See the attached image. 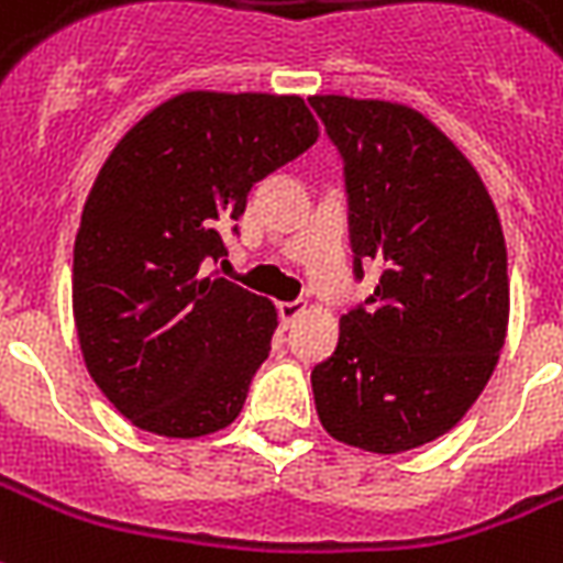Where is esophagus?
Returning <instances> with one entry per match:
<instances>
[{
    "label": "esophagus",
    "mask_w": 563,
    "mask_h": 563,
    "mask_svg": "<svg viewBox=\"0 0 563 563\" xmlns=\"http://www.w3.org/2000/svg\"><path fill=\"white\" fill-rule=\"evenodd\" d=\"M277 313H280L283 324H292L295 319L303 313V303L301 301H283L280 307H277Z\"/></svg>",
    "instance_id": "obj_1"
}]
</instances>
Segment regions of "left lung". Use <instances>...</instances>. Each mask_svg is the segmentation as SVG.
Instances as JSON below:
<instances>
[{
  "instance_id": "left-lung-1",
  "label": "left lung",
  "mask_w": 563,
  "mask_h": 563,
  "mask_svg": "<svg viewBox=\"0 0 563 563\" xmlns=\"http://www.w3.org/2000/svg\"><path fill=\"white\" fill-rule=\"evenodd\" d=\"M343 154L349 229L382 274L340 316L334 355L313 366L324 432L402 453L451 432L493 376L510 319L507 247L472 161L406 103L313 95Z\"/></svg>"
}]
</instances>
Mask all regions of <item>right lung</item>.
<instances>
[{
	"mask_svg": "<svg viewBox=\"0 0 563 563\" xmlns=\"http://www.w3.org/2000/svg\"><path fill=\"white\" fill-rule=\"evenodd\" d=\"M319 140L298 95L181 91L115 143L74 241V322L95 385L133 427L199 439L239 418L277 310L202 277L250 187Z\"/></svg>",
	"mask_w": 563,
	"mask_h": 563,
	"instance_id": "1",
	"label": "right lung"
}]
</instances>
